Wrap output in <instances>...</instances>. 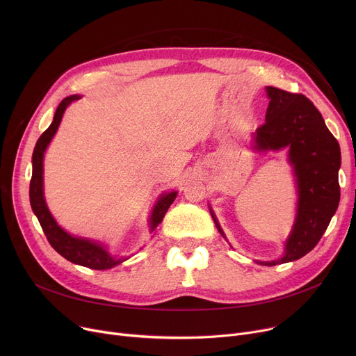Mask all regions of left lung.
<instances>
[{
    "label": "left lung",
    "mask_w": 356,
    "mask_h": 356,
    "mask_svg": "<svg viewBox=\"0 0 356 356\" xmlns=\"http://www.w3.org/2000/svg\"><path fill=\"white\" fill-rule=\"evenodd\" d=\"M270 104L266 122L257 128L255 148H289L298 189L297 219L282 259L264 266L289 263L310 252L329 227L341 199L339 143L325 120L303 93L267 86ZM212 218L213 213H212ZM219 232L223 235L215 219Z\"/></svg>",
    "instance_id": "obj_1"
}]
</instances>
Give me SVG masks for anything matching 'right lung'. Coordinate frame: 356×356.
I'll list each match as a JSON object with an SVG mask.
<instances>
[{
    "mask_svg": "<svg viewBox=\"0 0 356 356\" xmlns=\"http://www.w3.org/2000/svg\"><path fill=\"white\" fill-rule=\"evenodd\" d=\"M76 99H79L78 95H72L60 102L58 109H56L53 122L35 143L33 152V176L30 180V203L34 215L40 222L49 244L62 257H65L73 264H79L93 270H106L118 266L121 263V259L109 255L105 251V248L95 244V242L83 238H74L65 232L58 223H56L51 213L49 212L43 196V156L46 152V147L49 145L56 131H58L66 106ZM176 195L177 192L163 195L157 202L152 213V219H149V229H152V232L157 231V227L161 223L167 209L170 208V204L175 202Z\"/></svg>",
    "mask_w": 356,
    "mask_h": 356,
    "instance_id": "1",
    "label": "right lung"
}]
</instances>
